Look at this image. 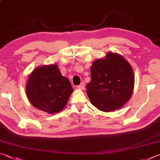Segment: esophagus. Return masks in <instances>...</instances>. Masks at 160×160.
<instances>
[{
	"label": "esophagus",
	"mask_w": 160,
	"mask_h": 160,
	"mask_svg": "<svg viewBox=\"0 0 160 160\" xmlns=\"http://www.w3.org/2000/svg\"><path fill=\"white\" fill-rule=\"evenodd\" d=\"M77 88L79 89V90H83V89H84V88H85V83L82 82L80 85L78 86Z\"/></svg>",
	"instance_id": "esophagus-1"
}]
</instances>
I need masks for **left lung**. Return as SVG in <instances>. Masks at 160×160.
Listing matches in <instances>:
<instances>
[{"instance_id": "1", "label": "left lung", "mask_w": 160, "mask_h": 160, "mask_svg": "<svg viewBox=\"0 0 160 160\" xmlns=\"http://www.w3.org/2000/svg\"><path fill=\"white\" fill-rule=\"evenodd\" d=\"M91 82L86 86L92 105L109 112L120 109L130 100L134 88L132 67L122 55L108 52L91 67Z\"/></svg>"}]
</instances>
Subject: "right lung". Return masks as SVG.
Masks as SVG:
<instances>
[{
  "label": "right lung",
  "mask_w": 160,
  "mask_h": 160,
  "mask_svg": "<svg viewBox=\"0 0 160 160\" xmlns=\"http://www.w3.org/2000/svg\"><path fill=\"white\" fill-rule=\"evenodd\" d=\"M73 91L69 80L62 75L56 64L36 67L26 83L27 96L31 104L51 114L65 108Z\"/></svg>",
  "instance_id": "add662e5"
}]
</instances>
